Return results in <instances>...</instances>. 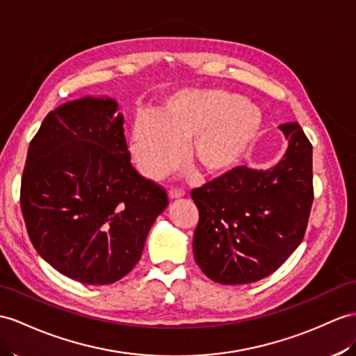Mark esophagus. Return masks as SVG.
<instances>
[{
	"label": "esophagus",
	"instance_id": "esophagus-1",
	"mask_svg": "<svg viewBox=\"0 0 356 356\" xmlns=\"http://www.w3.org/2000/svg\"><path fill=\"white\" fill-rule=\"evenodd\" d=\"M184 195H186L184 190H181V188H178V187H172V188L169 190V197H170V199L183 197Z\"/></svg>",
	"mask_w": 356,
	"mask_h": 356
}]
</instances>
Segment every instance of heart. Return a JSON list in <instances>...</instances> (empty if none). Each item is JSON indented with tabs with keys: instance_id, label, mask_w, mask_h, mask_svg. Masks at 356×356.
Listing matches in <instances>:
<instances>
[{
	"instance_id": "heart-1",
	"label": "heart",
	"mask_w": 356,
	"mask_h": 356,
	"mask_svg": "<svg viewBox=\"0 0 356 356\" xmlns=\"http://www.w3.org/2000/svg\"><path fill=\"white\" fill-rule=\"evenodd\" d=\"M263 127L258 106L223 90H183L152 115L136 120L129 151L146 178L161 179L175 169L181 146L205 175H222L243 160Z\"/></svg>"
}]
</instances>
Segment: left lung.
Segmentation results:
<instances>
[{
  "label": "left lung",
  "mask_w": 356,
  "mask_h": 356,
  "mask_svg": "<svg viewBox=\"0 0 356 356\" xmlns=\"http://www.w3.org/2000/svg\"><path fill=\"white\" fill-rule=\"evenodd\" d=\"M280 128L289 148L275 168L237 166L192 190L199 210L195 261L214 282L266 278L305 236L314 199L313 145L298 122Z\"/></svg>",
  "instance_id": "8db88e82"
}]
</instances>
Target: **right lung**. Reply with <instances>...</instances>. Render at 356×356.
Wrapping results in <instances>:
<instances>
[{
    "mask_svg": "<svg viewBox=\"0 0 356 356\" xmlns=\"http://www.w3.org/2000/svg\"><path fill=\"white\" fill-rule=\"evenodd\" d=\"M111 98H83L49 111L31 138L21 210L38 254L89 285L122 280L169 204L131 164L124 116Z\"/></svg>",
    "mask_w": 356,
    "mask_h": 356,
    "instance_id": "add662e5",
    "label": "right lung"
}]
</instances>
